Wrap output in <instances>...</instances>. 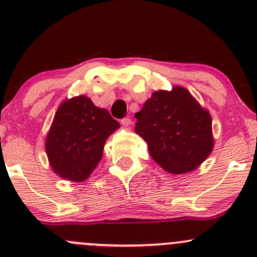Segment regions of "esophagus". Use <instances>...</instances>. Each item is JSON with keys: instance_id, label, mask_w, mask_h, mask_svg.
<instances>
[{"instance_id": "1", "label": "esophagus", "mask_w": 257, "mask_h": 257, "mask_svg": "<svg viewBox=\"0 0 257 257\" xmlns=\"http://www.w3.org/2000/svg\"><path fill=\"white\" fill-rule=\"evenodd\" d=\"M120 123L123 126H129L132 124V119L131 118H123L120 120Z\"/></svg>"}]
</instances>
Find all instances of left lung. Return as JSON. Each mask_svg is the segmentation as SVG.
Listing matches in <instances>:
<instances>
[{
  "label": "left lung",
  "mask_w": 257,
  "mask_h": 257,
  "mask_svg": "<svg viewBox=\"0 0 257 257\" xmlns=\"http://www.w3.org/2000/svg\"><path fill=\"white\" fill-rule=\"evenodd\" d=\"M136 118V133L167 172H191L211 153V116L185 88L154 92Z\"/></svg>",
  "instance_id": "left-lung-1"
}]
</instances>
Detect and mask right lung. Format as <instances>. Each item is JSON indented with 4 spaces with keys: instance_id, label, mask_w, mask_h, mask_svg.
<instances>
[{
    "instance_id": "obj_1",
    "label": "right lung",
    "mask_w": 257,
    "mask_h": 257,
    "mask_svg": "<svg viewBox=\"0 0 257 257\" xmlns=\"http://www.w3.org/2000/svg\"><path fill=\"white\" fill-rule=\"evenodd\" d=\"M118 128L107 109L84 95L63 102L46 139L52 169L68 180H85L102 159L107 138Z\"/></svg>"
}]
</instances>
